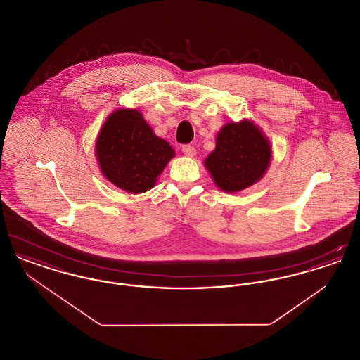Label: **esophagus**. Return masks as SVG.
I'll return each mask as SVG.
<instances>
[{"label":"esophagus","instance_id":"1","mask_svg":"<svg viewBox=\"0 0 360 360\" xmlns=\"http://www.w3.org/2000/svg\"><path fill=\"white\" fill-rule=\"evenodd\" d=\"M182 153L186 156H194L195 155V147L193 144H184L182 146Z\"/></svg>","mask_w":360,"mask_h":360}]
</instances>
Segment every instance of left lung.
Listing matches in <instances>:
<instances>
[{
    "label": "left lung",
    "instance_id": "left-lung-1",
    "mask_svg": "<svg viewBox=\"0 0 360 360\" xmlns=\"http://www.w3.org/2000/svg\"><path fill=\"white\" fill-rule=\"evenodd\" d=\"M271 147L251 121L228 122L216 139V150L205 159L206 169L219 188L235 193L250 188L267 170Z\"/></svg>",
    "mask_w": 360,
    "mask_h": 360
}]
</instances>
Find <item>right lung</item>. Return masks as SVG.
Segmentation results:
<instances>
[{
    "label": "right lung",
    "mask_w": 360,
    "mask_h": 360,
    "mask_svg": "<svg viewBox=\"0 0 360 360\" xmlns=\"http://www.w3.org/2000/svg\"><path fill=\"white\" fill-rule=\"evenodd\" d=\"M96 154L106 179L125 191L143 193L154 186L174 150L136 109H120L105 121Z\"/></svg>",
    "instance_id": "obj_1"
}]
</instances>
